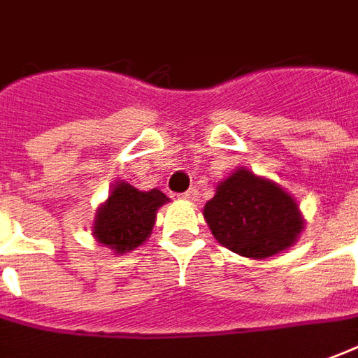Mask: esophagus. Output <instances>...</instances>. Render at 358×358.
I'll use <instances>...</instances> for the list:
<instances>
[{
	"mask_svg": "<svg viewBox=\"0 0 358 358\" xmlns=\"http://www.w3.org/2000/svg\"><path fill=\"white\" fill-rule=\"evenodd\" d=\"M181 199H185V201H194V199H196V189L191 187L189 191H185V193L181 194Z\"/></svg>",
	"mask_w": 358,
	"mask_h": 358,
	"instance_id": "1",
	"label": "esophagus"
}]
</instances>
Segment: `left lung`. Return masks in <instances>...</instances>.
I'll use <instances>...</instances> for the list:
<instances>
[{
	"mask_svg": "<svg viewBox=\"0 0 358 358\" xmlns=\"http://www.w3.org/2000/svg\"><path fill=\"white\" fill-rule=\"evenodd\" d=\"M204 220L224 248L253 259L290 248L304 228L294 199L245 169L216 187L204 206Z\"/></svg>",
	"mask_w": 358,
	"mask_h": 358,
	"instance_id": "1",
	"label": "left lung"
}]
</instances>
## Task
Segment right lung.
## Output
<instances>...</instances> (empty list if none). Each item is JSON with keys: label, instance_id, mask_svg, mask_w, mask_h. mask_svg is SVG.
<instances>
[{"label": "right lung", "instance_id": "right-lung-1", "mask_svg": "<svg viewBox=\"0 0 358 358\" xmlns=\"http://www.w3.org/2000/svg\"><path fill=\"white\" fill-rule=\"evenodd\" d=\"M167 201L157 189L138 191L132 185L118 181L97 212L93 234L99 243L115 253L132 251L152 234L155 212Z\"/></svg>", "mask_w": 358, "mask_h": 358}]
</instances>
